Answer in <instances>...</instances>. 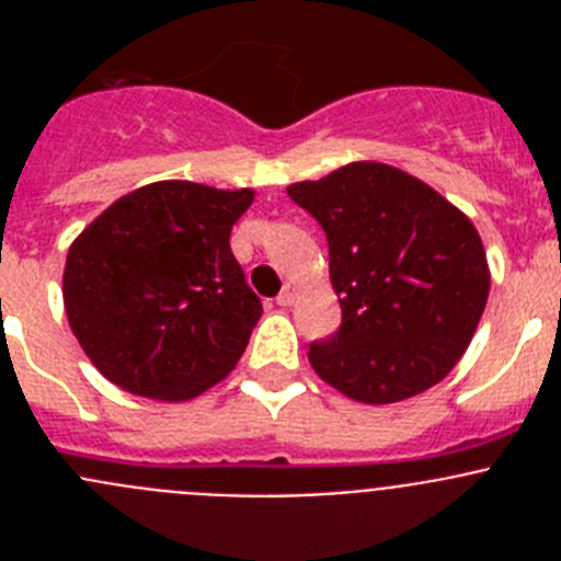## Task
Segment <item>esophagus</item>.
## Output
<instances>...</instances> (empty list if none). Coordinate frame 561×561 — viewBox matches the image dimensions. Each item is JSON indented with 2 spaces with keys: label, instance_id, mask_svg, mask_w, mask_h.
<instances>
[{
  "label": "esophagus",
  "instance_id": "1",
  "mask_svg": "<svg viewBox=\"0 0 561 561\" xmlns=\"http://www.w3.org/2000/svg\"><path fill=\"white\" fill-rule=\"evenodd\" d=\"M295 295H297V286L286 284L284 289H280V295H277V306H291L295 304Z\"/></svg>",
  "mask_w": 561,
  "mask_h": 561
}]
</instances>
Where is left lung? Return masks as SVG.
Listing matches in <instances>:
<instances>
[{"mask_svg":"<svg viewBox=\"0 0 561 561\" xmlns=\"http://www.w3.org/2000/svg\"><path fill=\"white\" fill-rule=\"evenodd\" d=\"M286 193L329 238L342 309L340 329L309 345L317 376L365 404L438 385L472 342L492 284L472 221L381 162H351Z\"/></svg>","mask_w":561,"mask_h":561,"instance_id":"8db88e82","label":"left lung"}]
</instances>
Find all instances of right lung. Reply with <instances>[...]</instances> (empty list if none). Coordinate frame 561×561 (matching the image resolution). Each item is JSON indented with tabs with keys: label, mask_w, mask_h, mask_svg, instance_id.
<instances>
[{
	"label": "right lung",
	"mask_w": 561,
	"mask_h": 561,
	"mask_svg": "<svg viewBox=\"0 0 561 561\" xmlns=\"http://www.w3.org/2000/svg\"><path fill=\"white\" fill-rule=\"evenodd\" d=\"M255 193L168 180L114 202L72 241L64 309L117 388L187 401L225 379L261 317L230 250Z\"/></svg>",
	"instance_id": "1"
}]
</instances>
